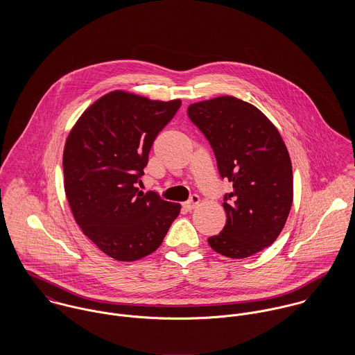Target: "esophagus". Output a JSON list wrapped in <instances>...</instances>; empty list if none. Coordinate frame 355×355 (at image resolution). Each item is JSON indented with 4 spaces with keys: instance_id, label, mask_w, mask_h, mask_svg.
<instances>
[{
    "instance_id": "obj_1",
    "label": "esophagus",
    "mask_w": 355,
    "mask_h": 355,
    "mask_svg": "<svg viewBox=\"0 0 355 355\" xmlns=\"http://www.w3.org/2000/svg\"><path fill=\"white\" fill-rule=\"evenodd\" d=\"M198 203H200V197H198V196H191L187 202L183 203V207L190 211V210H193Z\"/></svg>"
}]
</instances>
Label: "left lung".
Returning <instances> with one entry per match:
<instances>
[{
	"mask_svg": "<svg viewBox=\"0 0 355 355\" xmlns=\"http://www.w3.org/2000/svg\"><path fill=\"white\" fill-rule=\"evenodd\" d=\"M187 114L213 149L225 193L227 223L207 239L216 253L246 258L270 246L293 205V166L268 117L252 103L224 96L189 106Z\"/></svg>",
	"mask_w": 355,
	"mask_h": 355,
	"instance_id": "1",
	"label": "left lung"
}]
</instances>
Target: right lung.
Listing matches in <instances>:
<instances>
[{"label": "right lung", "instance_id": "obj_1", "mask_svg": "<svg viewBox=\"0 0 355 355\" xmlns=\"http://www.w3.org/2000/svg\"><path fill=\"white\" fill-rule=\"evenodd\" d=\"M182 102L113 92L94 102L68 135L64 189L83 234L117 261L155 252L180 205L137 187L158 132Z\"/></svg>", "mask_w": 355, "mask_h": 355}]
</instances>
